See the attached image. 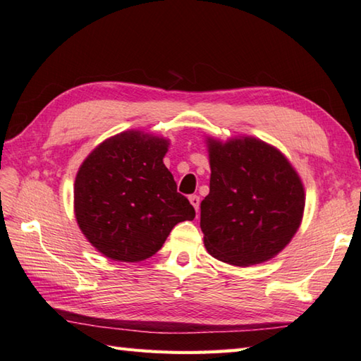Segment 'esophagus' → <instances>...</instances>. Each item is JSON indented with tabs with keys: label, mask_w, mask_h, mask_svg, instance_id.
Segmentation results:
<instances>
[{
	"label": "esophagus",
	"mask_w": 361,
	"mask_h": 361,
	"mask_svg": "<svg viewBox=\"0 0 361 361\" xmlns=\"http://www.w3.org/2000/svg\"><path fill=\"white\" fill-rule=\"evenodd\" d=\"M189 202H190V204L194 206V209L198 212V209H200V197H198V195H190L189 197Z\"/></svg>",
	"instance_id": "esophagus-1"
}]
</instances>
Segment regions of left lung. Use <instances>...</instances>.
I'll list each match as a JSON object with an SVG mask.
<instances>
[{
  "label": "left lung",
  "mask_w": 361,
  "mask_h": 361,
  "mask_svg": "<svg viewBox=\"0 0 361 361\" xmlns=\"http://www.w3.org/2000/svg\"><path fill=\"white\" fill-rule=\"evenodd\" d=\"M209 194L200 204L204 247L221 262L262 264L287 247L302 220V181L282 153L252 136L208 137Z\"/></svg>",
  "instance_id": "left-lung-1"
}]
</instances>
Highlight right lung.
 Masks as SVG:
<instances>
[{"instance_id":"obj_1","label":"right lung","mask_w":361,"mask_h":361,"mask_svg":"<svg viewBox=\"0 0 361 361\" xmlns=\"http://www.w3.org/2000/svg\"><path fill=\"white\" fill-rule=\"evenodd\" d=\"M164 137L127 130L90 153L74 183V214L83 235L105 257L140 262L163 247L195 209L164 166Z\"/></svg>"}]
</instances>
